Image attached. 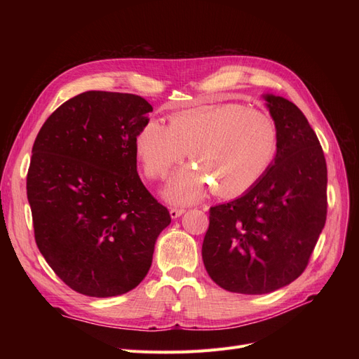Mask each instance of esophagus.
Listing matches in <instances>:
<instances>
[{"mask_svg": "<svg viewBox=\"0 0 359 359\" xmlns=\"http://www.w3.org/2000/svg\"><path fill=\"white\" fill-rule=\"evenodd\" d=\"M184 212H186V210L184 208H170L169 210V214L172 219H178V217H181Z\"/></svg>", "mask_w": 359, "mask_h": 359, "instance_id": "34e87169", "label": "esophagus"}]
</instances>
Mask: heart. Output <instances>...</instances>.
I'll return each mask as SVG.
<instances>
[{
  "mask_svg": "<svg viewBox=\"0 0 359 359\" xmlns=\"http://www.w3.org/2000/svg\"><path fill=\"white\" fill-rule=\"evenodd\" d=\"M278 147L274 119L240 103L180 112L169 127L151 119L136 136V151L149 178H161L186 157L193 163L173 173L163 194L190 203L211 184L222 198L240 196L264 177Z\"/></svg>",
  "mask_w": 359,
  "mask_h": 359,
  "instance_id": "heart-1",
  "label": "heart"
}]
</instances>
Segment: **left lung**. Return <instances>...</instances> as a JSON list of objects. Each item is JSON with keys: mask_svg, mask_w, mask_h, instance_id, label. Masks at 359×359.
<instances>
[{"mask_svg": "<svg viewBox=\"0 0 359 359\" xmlns=\"http://www.w3.org/2000/svg\"><path fill=\"white\" fill-rule=\"evenodd\" d=\"M277 154L240 198L211 206L202 244L206 273L224 290L262 295L306 269L327 220V161L307 118L285 97L264 94Z\"/></svg>", "mask_w": 359, "mask_h": 359, "instance_id": "obj_1", "label": "left lung"}]
</instances>
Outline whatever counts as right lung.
Segmentation results:
<instances>
[{
  "mask_svg": "<svg viewBox=\"0 0 359 359\" xmlns=\"http://www.w3.org/2000/svg\"><path fill=\"white\" fill-rule=\"evenodd\" d=\"M149 112L140 95L86 91L62 103L32 145L27 196L36 243L82 295L135 289L170 223L136 169V136Z\"/></svg>",
  "mask_w": 359,
  "mask_h": 359,
  "instance_id": "add662e5",
  "label": "right lung"
}]
</instances>
